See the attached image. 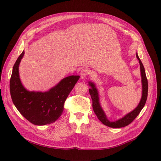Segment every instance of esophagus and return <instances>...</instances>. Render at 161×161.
<instances>
[{"label":"esophagus","instance_id":"1","mask_svg":"<svg viewBox=\"0 0 161 161\" xmlns=\"http://www.w3.org/2000/svg\"><path fill=\"white\" fill-rule=\"evenodd\" d=\"M90 72L88 69H83L81 70V71L80 72V75H81V80H84L86 79V78L87 76L89 74Z\"/></svg>","mask_w":161,"mask_h":161}]
</instances>
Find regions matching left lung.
I'll return each mask as SVG.
<instances>
[{
	"mask_svg": "<svg viewBox=\"0 0 161 161\" xmlns=\"http://www.w3.org/2000/svg\"><path fill=\"white\" fill-rule=\"evenodd\" d=\"M136 57L138 59L140 63V74L142 78V98L140 99L138 105L134 108L132 111L126 114L123 117L120 119H117L115 121H110L103 110V109L101 106L100 103V98H99V92L98 89L96 87V84L91 81H89V85L91 88L89 89V94L91 97L92 100V108L93 111L97 116L98 119L102 122L104 125L112 128H121L124 127L125 126H127L130 123H132L134 119L136 118L140 112H141L143 108L144 107L145 104L146 103L147 98V92H148V83L146 78V72L144 66H143L142 61L136 53Z\"/></svg>",
	"mask_w": 161,
	"mask_h": 161,
	"instance_id": "left-lung-1",
	"label": "left lung"
}]
</instances>
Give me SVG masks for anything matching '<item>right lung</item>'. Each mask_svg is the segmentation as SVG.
Wrapping results in <instances>:
<instances>
[{"mask_svg": "<svg viewBox=\"0 0 161 161\" xmlns=\"http://www.w3.org/2000/svg\"><path fill=\"white\" fill-rule=\"evenodd\" d=\"M25 54L24 50L15 61L10 82L12 102L20 114L35 125L52 123L60 117L64 104L80 75H70L61 80L47 91H30L23 86L19 66Z\"/></svg>", "mask_w": 161, "mask_h": 161, "instance_id": "obj_1", "label": "right lung"}]
</instances>
